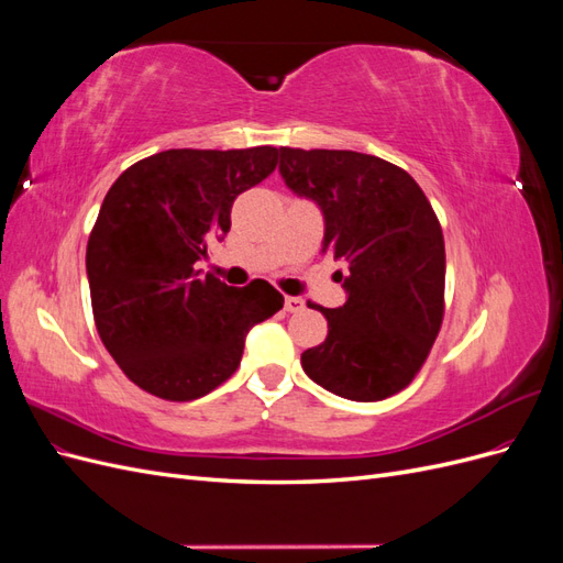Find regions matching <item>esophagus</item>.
I'll use <instances>...</instances> for the list:
<instances>
[{
	"mask_svg": "<svg viewBox=\"0 0 563 563\" xmlns=\"http://www.w3.org/2000/svg\"><path fill=\"white\" fill-rule=\"evenodd\" d=\"M284 308H286V312H300L305 308V300L298 298V296H286Z\"/></svg>",
	"mask_w": 563,
	"mask_h": 563,
	"instance_id": "obj_1",
	"label": "esophagus"
}]
</instances>
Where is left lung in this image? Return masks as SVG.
<instances>
[{
    "label": "left lung",
    "instance_id": "left-lung-1",
    "mask_svg": "<svg viewBox=\"0 0 563 563\" xmlns=\"http://www.w3.org/2000/svg\"><path fill=\"white\" fill-rule=\"evenodd\" d=\"M279 172L327 220L321 253L347 265V302L329 310L308 376L338 397L380 401L411 385L444 321L446 249L439 218L404 168L352 150L279 147ZM314 308V310H317Z\"/></svg>",
    "mask_w": 563,
    "mask_h": 563
}]
</instances>
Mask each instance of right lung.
I'll use <instances>...</instances> for the list:
<instances>
[{
    "label": "right lung",
    "instance_id": "right-lung-1",
    "mask_svg": "<svg viewBox=\"0 0 563 563\" xmlns=\"http://www.w3.org/2000/svg\"><path fill=\"white\" fill-rule=\"evenodd\" d=\"M279 150H164L108 190L87 244L100 340L124 376L166 401H192L240 368L253 323L284 308L263 279L228 286L195 267L230 232L232 203L277 168Z\"/></svg>",
    "mask_w": 563,
    "mask_h": 563
}]
</instances>
